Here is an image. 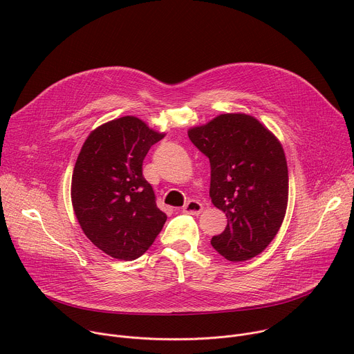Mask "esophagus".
I'll use <instances>...</instances> for the list:
<instances>
[{
  "label": "esophagus",
  "mask_w": 354,
  "mask_h": 354,
  "mask_svg": "<svg viewBox=\"0 0 354 354\" xmlns=\"http://www.w3.org/2000/svg\"><path fill=\"white\" fill-rule=\"evenodd\" d=\"M203 210V206H202V203L201 202H198V201H195V199H190V201H187L186 203H185V206H183V209H182V212L183 213H186V214H199Z\"/></svg>",
  "instance_id": "34e87169"
}]
</instances>
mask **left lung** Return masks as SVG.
<instances>
[{
    "label": "left lung",
    "instance_id": "8db88e82",
    "mask_svg": "<svg viewBox=\"0 0 354 354\" xmlns=\"http://www.w3.org/2000/svg\"><path fill=\"white\" fill-rule=\"evenodd\" d=\"M189 140L210 160L212 203L227 226L213 248L229 261L263 252L277 236L288 205V167L279 141L247 114H221L190 128Z\"/></svg>",
    "mask_w": 354,
    "mask_h": 354
}]
</instances>
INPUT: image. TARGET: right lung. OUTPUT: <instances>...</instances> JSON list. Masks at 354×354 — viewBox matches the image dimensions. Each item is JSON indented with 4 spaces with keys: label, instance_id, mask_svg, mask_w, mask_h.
<instances>
[{
    "label": "right lung",
    "instance_id": "add662e5",
    "mask_svg": "<svg viewBox=\"0 0 354 354\" xmlns=\"http://www.w3.org/2000/svg\"><path fill=\"white\" fill-rule=\"evenodd\" d=\"M164 136L127 115L95 128L77 156L72 176L75 214L87 239L113 259H138L167 221L142 175L144 158Z\"/></svg>",
    "mask_w": 354,
    "mask_h": 354
}]
</instances>
